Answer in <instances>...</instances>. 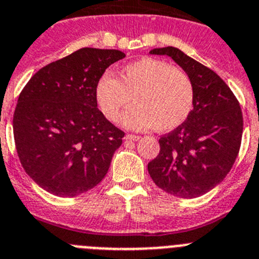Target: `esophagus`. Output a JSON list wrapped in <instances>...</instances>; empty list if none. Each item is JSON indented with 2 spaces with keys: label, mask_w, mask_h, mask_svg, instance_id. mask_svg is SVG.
<instances>
[{
  "label": "esophagus",
  "mask_w": 259,
  "mask_h": 259,
  "mask_svg": "<svg viewBox=\"0 0 259 259\" xmlns=\"http://www.w3.org/2000/svg\"><path fill=\"white\" fill-rule=\"evenodd\" d=\"M125 139H126V141L135 142V141H139V139H141V137H139V135H135V134H127L126 137H125Z\"/></svg>",
  "instance_id": "obj_1"
}]
</instances>
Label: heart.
I'll return each instance as SVG.
<instances>
[{"instance_id":"1","label":"heart","mask_w":259,"mask_h":259,"mask_svg":"<svg viewBox=\"0 0 259 259\" xmlns=\"http://www.w3.org/2000/svg\"><path fill=\"white\" fill-rule=\"evenodd\" d=\"M193 97L188 74L155 58H142L122 67L118 78L106 72L94 88L98 108L112 122L120 118L133 99L137 102L122 117L125 126L135 130L176 129L190 116Z\"/></svg>"}]
</instances>
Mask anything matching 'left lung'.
<instances>
[{
    "label": "left lung",
    "instance_id": "8db88e82",
    "mask_svg": "<svg viewBox=\"0 0 259 259\" xmlns=\"http://www.w3.org/2000/svg\"><path fill=\"white\" fill-rule=\"evenodd\" d=\"M185 69L193 85V109L183 124L158 139L160 152L148 173L165 192L193 199L225 179L235 164L243 137V112L227 83L214 71L177 48L153 49Z\"/></svg>",
    "mask_w": 259,
    "mask_h": 259
}]
</instances>
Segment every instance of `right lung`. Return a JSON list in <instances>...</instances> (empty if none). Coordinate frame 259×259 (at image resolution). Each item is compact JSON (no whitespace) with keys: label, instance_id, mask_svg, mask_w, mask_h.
Segmentation results:
<instances>
[{"label":"right lung","instance_id":"right-lung-1","mask_svg":"<svg viewBox=\"0 0 259 259\" xmlns=\"http://www.w3.org/2000/svg\"><path fill=\"white\" fill-rule=\"evenodd\" d=\"M124 57L80 49L36 72L20 92L13 118L16 152L25 173L49 193L78 196L106 177L125 133L102 115L94 88Z\"/></svg>","mask_w":259,"mask_h":259}]
</instances>
